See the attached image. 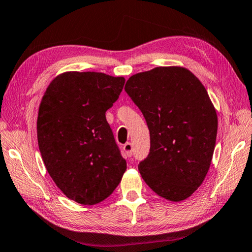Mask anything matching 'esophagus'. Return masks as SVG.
<instances>
[{
    "label": "esophagus",
    "mask_w": 252,
    "mask_h": 252,
    "mask_svg": "<svg viewBox=\"0 0 252 252\" xmlns=\"http://www.w3.org/2000/svg\"><path fill=\"white\" fill-rule=\"evenodd\" d=\"M123 151H125L126 156L127 157H131L132 156V145L130 142H126L125 146H123Z\"/></svg>",
    "instance_id": "esophagus-1"
}]
</instances>
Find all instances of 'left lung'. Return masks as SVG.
<instances>
[{"instance_id":"8db88e82","label":"left lung","mask_w":252,"mask_h":252,"mask_svg":"<svg viewBox=\"0 0 252 252\" xmlns=\"http://www.w3.org/2000/svg\"><path fill=\"white\" fill-rule=\"evenodd\" d=\"M125 90L145 117L150 153L139 163L141 177L171 202L189 198L212 161L218 115L201 81L179 66L132 75Z\"/></svg>"}]
</instances>
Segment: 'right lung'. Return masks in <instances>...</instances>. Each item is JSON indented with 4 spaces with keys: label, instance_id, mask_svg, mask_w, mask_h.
I'll return each instance as SVG.
<instances>
[{
    "label": "right lung",
    "instance_id": "add662e5",
    "mask_svg": "<svg viewBox=\"0 0 252 252\" xmlns=\"http://www.w3.org/2000/svg\"><path fill=\"white\" fill-rule=\"evenodd\" d=\"M125 82L104 73L66 71L51 81L40 103L42 160L58 189L79 204L104 201L126 169L105 118Z\"/></svg>",
    "mask_w": 252,
    "mask_h": 252
}]
</instances>
